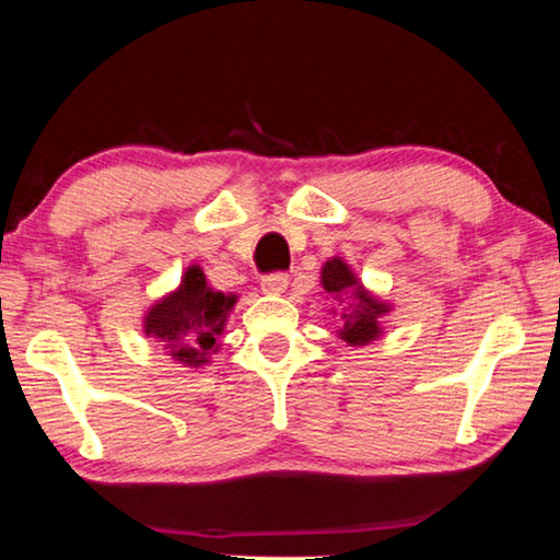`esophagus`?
<instances>
[{
    "label": "esophagus",
    "instance_id": "esophagus-1",
    "mask_svg": "<svg viewBox=\"0 0 560 560\" xmlns=\"http://www.w3.org/2000/svg\"><path fill=\"white\" fill-rule=\"evenodd\" d=\"M288 285H290L288 275H282V272H278V275H267V278H262V293H267V295H280V293H285Z\"/></svg>",
    "mask_w": 560,
    "mask_h": 560
}]
</instances>
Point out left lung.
I'll return each mask as SVG.
<instances>
[{"mask_svg":"<svg viewBox=\"0 0 560 560\" xmlns=\"http://www.w3.org/2000/svg\"><path fill=\"white\" fill-rule=\"evenodd\" d=\"M320 288L341 305L339 311H331V316H339L336 336L343 343H349V347H366V343L382 339V334H385L382 318L393 311V303L382 301L380 295L366 290L347 259H326L324 267H320Z\"/></svg>","mask_w":560,"mask_h":560,"instance_id":"left-lung-1","label":"left lung"}]
</instances>
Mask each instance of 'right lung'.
I'll return each mask as SVG.
<instances>
[{
	"label": "right lung",
	"mask_w": 560,
	"mask_h": 560,
	"mask_svg": "<svg viewBox=\"0 0 560 560\" xmlns=\"http://www.w3.org/2000/svg\"><path fill=\"white\" fill-rule=\"evenodd\" d=\"M236 301L240 295L221 293L206 282L201 265H188L178 288L144 311L142 331L155 339L173 362L201 370L219 351V336L224 334Z\"/></svg>",
	"instance_id": "1"
}]
</instances>
